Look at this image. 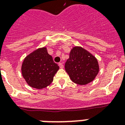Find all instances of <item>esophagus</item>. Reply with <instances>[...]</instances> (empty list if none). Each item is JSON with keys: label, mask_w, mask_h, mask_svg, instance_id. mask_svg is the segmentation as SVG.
<instances>
[{"label": "esophagus", "mask_w": 125, "mask_h": 125, "mask_svg": "<svg viewBox=\"0 0 125 125\" xmlns=\"http://www.w3.org/2000/svg\"><path fill=\"white\" fill-rule=\"evenodd\" d=\"M59 66H60V67L61 69H63V65L62 63H59Z\"/></svg>", "instance_id": "obj_1"}]
</instances>
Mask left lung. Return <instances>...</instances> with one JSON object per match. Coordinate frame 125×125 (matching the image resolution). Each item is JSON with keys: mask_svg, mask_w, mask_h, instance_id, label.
Here are the masks:
<instances>
[{"mask_svg": "<svg viewBox=\"0 0 125 125\" xmlns=\"http://www.w3.org/2000/svg\"><path fill=\"white\" fill-rule=\"evenodd\" d=\"M65 69L71 80L76 84L86 85L94 80L99 71L97 59L80 46L71 49Z\"/></svg>", "mask_w": 125, "mask_h": 125, "instance_id": "8db88e82", "label": "left lung"}]
</instances>
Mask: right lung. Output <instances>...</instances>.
<instances>
[{"instance_id": "add662e5", "label": "right lung", "mask_w": 125, "mask_h": 125, "mask_svg": "<svg viewBox=\"0 0 125 125\" xmlns=\"http://www.w3.org/2000/svg\"><path fill=\"white\" fill-rule=\"evenodd\" d=\"M59 68L47 52V47H43L34 50L24 58L21 73L28 85L42 89L52 82Z\"/></svg>"}]
</instances>
